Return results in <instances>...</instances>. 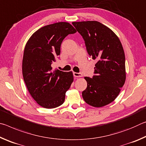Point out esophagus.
Returning a JSON list of instances; mask_svg holds the SVG:
<instances>
[{"label": "esophagus", "mask_w": 146, "mask_h": 146, "mask_svg": "<svg viewBox=\"0 0 146 146\" xmlns=\"http://www.w3.org/2000/svg\"><path fill=\"white\" fill-rule=\"evenodd\" d=\"M73 76H75V77H81V76H82V74L81 73L73 72Z\"/></svg>", "instance_id": "obj_1"}]
</instances>
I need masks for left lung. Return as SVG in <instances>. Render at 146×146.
Returning <instances> with one entry per match:
<instances>
[{
    "label": "left lung",
    "instance_id": "1",
    "mask_svg": "<svg viewBox=\"0 0 146 146\" xmlns=\"http://www.w3.org/2000/svg\"><path fill=\"white\" fill-rule=\"evenodd\" d=\"M85 42L86 50L97 60L92 78L86 76L87 88L82 91L85 102L100 108L112 102L125 80V55L119 38L97 21L72 23Z\"/></svg>",
    "mask_w": 146,
    "mask_h": 146
}]
</instances>
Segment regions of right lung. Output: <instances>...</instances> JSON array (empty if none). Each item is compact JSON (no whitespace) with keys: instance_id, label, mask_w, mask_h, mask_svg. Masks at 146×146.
Wrapping results in <instances>:
<instances>
[{"instance_id":"1","label":"right lung","mask_w":146,"mask_h":146,"mask_svg":"<svg viewBox=\"0 0 146 146\" xmlns=\"http://www.w3.org/2000/svg\"><path fill=\"white\" fill-rule=\"evenodd\" d=\"M76 31L70 23H56L38 29L24 48V80L29 93L42 107L52 109L62 104L73 81L71 71L53 70L51 65L60 53L63 40Z\"/></svg>"}]
</instances>
